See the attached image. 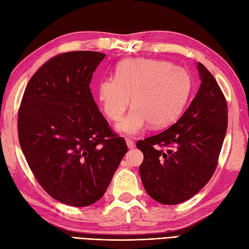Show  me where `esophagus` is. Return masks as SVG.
I'll list each match as a JSON object with an SVG mask.
<instances>
[{"label":"esophagus","mask_w":249,"mask_h":249,"mask_svg":"<svg viewBox=\"0 0 249 249\" xmlns=\"http://www.w3.org/2000/svg\"><path fill=\"white\" fill-rule=\"evenodd\" d=\"M126 144H127V146H128V148H134L135 147V142L130 140V139H126Z\"/></svg>","instance_id":"obj_1"}]
</instances>
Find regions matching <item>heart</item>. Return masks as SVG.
Wrapping results in <instances>:
<instances>
[{"label": "heart", "mask_w": 249, "mask_h": 249, "mask_svg": "<svg viewBox=\"0 0 249 249\" xmlns=\"http://www.w3.org/2000/svg\"><path fill=\"white\" fill-rule=\"evenodd\" d=\"M192 89L190 73L161 59H130L121 63L115 77H106L97 85L98 100L107 117L119 122L127 109H132L119 129L137 135L151 123L164 127L180 115Z\"/></svg>", "instance_id": "1"}]
</instances>
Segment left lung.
Masks as SVG:
<instances>
[{
	"mask_svg": "<svg viewBox=\"0 0 249 249\" xmlns=\"http://www.w3.org/2000/svg\"><path fill=\"white\" fill-rule=\"evenodd\" d=\"M197 69L199 90L181 118L160 134L137 142L144 155L139 169L144 189L163 205L183 203L206 186L226 135V98L203 63Z\"/></svg>",
	"mask_w": 249,
	"mask_h": 249,
	"instance_id": "obj_1",
	"label": "left lung"
}]
</instances>
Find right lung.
<instances>
[{
	"label": "right lung",
	"instance_id": "right-lung-1",
	"mask_svg": "<svg viewBox=\"0 0 249 249\" xmlns=\"http://www.w3.org/2000/svg\"><path fill=\"white\" fill-rule=\"evenodd\" d=\"M105 56L76 51L51 58L30 79L19 108L18 137L28 166L46 193L69 206L100 199L128 151L90 90Z\"/></svg>",
	"mask_w": 249,
	"mask_h": 249
}]
</instances>
